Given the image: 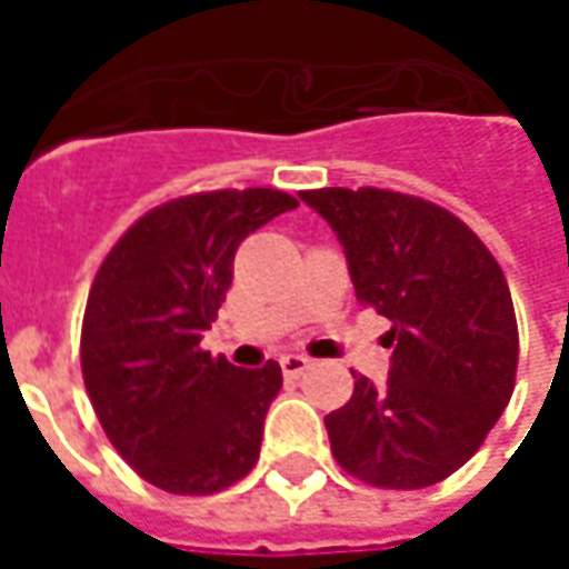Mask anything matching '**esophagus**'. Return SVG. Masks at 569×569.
Listing matches in <instances>:
<instances>
[{
    "label": "esophagus",
    "mask_w": 569,
    "mask_h": 569,
    "mask_svg": "<svg viewBox=\"0 0 569 569\" xmlns=\"http://www.w3.org/2000/svg\"><path fill=\"white\" fill-rule=\"evenodd\" d=\"M310 366L308 357H301V353H286L280 357V369H283L286 378H298V375H305Z\"/></svg>",
    "instance_id": "34e87169"
}]
</instances>
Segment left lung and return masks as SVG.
<instances>
[{
    "label": "left lung",
    "mask_w": 569,
    "mask_h": 569,
    "mask_svg": "<svg viewBox=\"0 0 569 569\" xmlns=\"http://www.w3.org/2000/svg\"><path fill=\"white\" fill-rule=\"evenodd\" d=\"M301 200L341 240L362 305L393 322L390 378L353 375L326 418L335 460L366 485L418 490L457 472L509 406L518 322L502 268L453 212L387 188Z\"/></svg>",
    "instance_id": "8db88e82"
}]
</instances>
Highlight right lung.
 <instances>
[{
    "label": "right lung",
    "instance_id": "right-lung-1",
    "mask_svg": "<svg viewBox=\"0 0 569 569\" xmlns=\"http://www.w3.org/2000/svg\"><path fill=\"white\" fill-rule=\"evenodd\" d=\"M298 200L222 188L167 200L130 224L93 277L81 375L116 451L167 493L207 497L259 460L283 371L237 369L200 338L222 308L234 252Z\"/></svg>",
    "mask_w": 569,
    "mask_h": 569
}]
</instances>
